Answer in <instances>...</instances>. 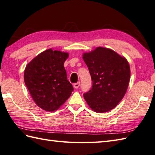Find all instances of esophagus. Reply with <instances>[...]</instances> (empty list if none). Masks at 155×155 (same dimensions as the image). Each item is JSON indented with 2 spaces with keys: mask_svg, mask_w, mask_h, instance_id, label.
<instances>
[{
  "mask_svg": "<svg viewBox=\"0 0 155 155\" xmlns=\"http://www.w3.org/2000/svg\"><path fill=\"white\" fill-rule=\"evenodd\" d=\"M73 86L74 88H76V89L78 88L79 86H80V82H77V83H74L73 84Z\"/></svg>",
  "mask_w": 155,
  "mask_h": 155,
  "instance_id": "esophagus-1",
  "label": "esophagus"
}]
</instances>
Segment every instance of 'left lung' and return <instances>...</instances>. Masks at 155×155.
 Returning a JSON list of instances; mask_svg holds the SVG:
<instances>
[{
    "mask_svg": "<svg viewBox=\"0 0 155 155\" xmlns=\"http://www.w3.org/2000/svg\"><path fill=\"white\" fill-rule=\"evenodd\" d=\"M82 59L93 82L92 89L83 94L86 102L96 112L113 110L123 99L128 88L131 72L127 60L103 47L84 53Z\"/></svg>",
    "mask_w": 155,
    "mask_h": 155,
    "instance_id": "1",
    "label": "left lung"
}]
</instances>
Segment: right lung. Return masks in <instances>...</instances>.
I'll return each mask as SVG.
<instances>
[{
	"instance_id": "obj_1",
	"label": "right lung",
	"mask_w": 155,
	"mask_h": 155,
	"mask_svg": "<svg viewBox=\"0 0 155 155\" xmlns=\"http://www.w3.org/2000/svg\"><path fill=\"white\" fill-rule=\"evenodd\" d=\"M68 57V53L49 49L34 57L25 68V84L42 110H58L73 91L64 67Z\"/></svg>"
}]
</instances>
